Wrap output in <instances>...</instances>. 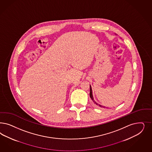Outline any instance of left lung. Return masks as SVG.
Returning a JSON list of instances; mask_svg holds the SVG:
<instances>
[{"label":"left lung","mask_w":152,"mask_h":152,"mask_svg":"<svg viewBox=\"0 0 152 152\" xmlns=\"http://www.w3.org/2000/svg\"><path fill=\"white\" fill-rule=\"evenodd\" d=\"M89 96H90V97L93 100V102H94V103H96V104H98L97 103H96L94 101V99H93V96H92V88H91V86H90V93H89ZM100 107H103V106H101V105H99Z\"/></svg>","instance_id":"obj_1"}]
</instances>
